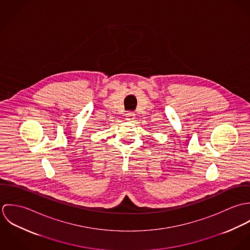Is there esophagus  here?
<instances>
[{
  "instance_id": "34e87169",
  "label": "esophagus",
  "mask_w": 250,
  "mask_h": 250,
  "mask_svg": "<svg viewBox=\"0 0 250 250\" xmlns=\"http://www.w3.org/2000/svg\"><path fill=\"white\" fill-rule=\"evenodd\" d=\"M135 118H136V114L134 112L130 111V112L126 113V120L127 121H133Z\"/></svg>"
}]
</instances>
